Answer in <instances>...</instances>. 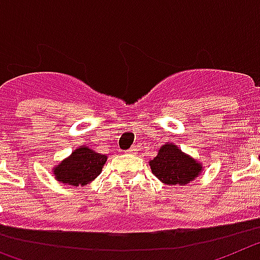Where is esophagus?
<instances>
[{
    "mask_svg": "<svg viewBox=\"0 0 260 260\" xmlns=\"http://www.w3.org/2000/svg\"><path fill=\"white\" fill-rule=\"evenodd\" d=\"M136 152H137V149H135V148H131V149H128L127 152V154H136Z\"/></svg>",
    "mask_w": 260,
    "mask_h": 260,
    "instance_id": "obj_1",
    "label": "esophagus"
}]
</instances>
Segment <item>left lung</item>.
Masks as SVG:
<instances>
[{"label":"left lung","instance_id":"left-lung-1","mask_svg":"<svg viewBox=\"0 0 260 260\" xmlns=\"http://www.w3.org/2000/svg\"><path fill=\"white\" fill-rule=\"evenodd\" d=\"M152 173L168 186H184L202 173L203 165L174 144H165L149 161Z\"/></svg>","mask_w":260,"mask_h":260}]
</instances>
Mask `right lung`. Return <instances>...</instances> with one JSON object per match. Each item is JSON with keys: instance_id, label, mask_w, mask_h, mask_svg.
<instances>
[{"instance_id": "obj_1", "label": "right lung", "mask_w": 260, "mask_h": 260, "mask_svg": "<svg viewBox=\"0 0 260 260\" xmlns=\"http://www.w3.org/2000/svg\"><path fill=\"white\" fill-rule=\"evenodd\" d=\"M107 155L81 146L53 168L56 180L69 186H86L98 177Z\"/></svg>"}]
</instances>
